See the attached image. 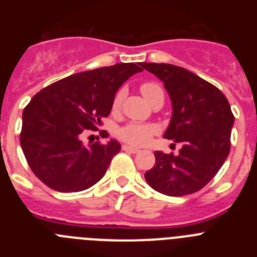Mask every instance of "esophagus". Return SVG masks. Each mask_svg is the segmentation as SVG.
Returning <instances> with one entry per match:
<instances>
[{
	"label": "esophagus",
	"instance_id": "obj_1",
	"mask_svg": "<svg viewBox=\"0 0 257 257\" xmlns=\"http://www.w3.org/2000/svg\"><path fill=\"white\" fill-rule=\"evenodd\" d=\"M122 149H123L124 152H128V153H134V154L139 153L140 152L138 148H134V147H130V145H123V147H122Z\"/></svg>",
	"mask_w": 257,
	"mask_h": 257
}]
</instances>
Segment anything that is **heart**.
<instances>
[{
  "instance_id": "obj_1",
  "label": "heart",
  "mask_w": 257,
  "mask_h": 257,
  "mask_svg": "<svg viewBox=\"0 0 257 257\" xmlns=\"http://www.w3.org/2000/svg\"><path fill=\"white\" fill-rule=\"evenodd\" d=\"M140 91H142L143 96L147 99V100H151L152 97L156 94H160L162 92L161 87L156 83H143L142 87H140ZM122 97H123V91H118L114 96V100H113V108L117 109L119 106L122 101ZM157 133V127L154 124H147V123H128L126 126H123L121 130L118 131V135L122 140H124L128 144L133 145H145L151 142L152 136Z\"/></svg>"
}]
</instances>
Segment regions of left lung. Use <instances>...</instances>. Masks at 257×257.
I'll list each match as a JSON object with an SVG mask.
<instances>
[{"mask_svg":"<svg viewBox=\"0 0 257 257\" xmlns=\"http://www.w3.org/2000/svg\"><path fill=\"white\" fill-rule=\"evenodd\" d=\"M169 92L172 115L166 139L180 143L178 154L156 152L145 180L157 192L183 197L210 183L230 151L234 123L229 101L219 88L188 69L172 64L143 63Z\"/></svg>","mask_w":257,"mask_h":257,"instance_id":"left-lung-1","label":"left lung"}]
</instances>
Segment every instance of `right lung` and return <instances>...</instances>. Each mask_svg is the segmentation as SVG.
<instances>
[{
  "label": "right lung",
  "instance_id": "right-lung-1",
  "mask_svg": "<svg viewBox=\"0 0 257 257\" xmlns=\"http://www.w3.org/2000/svg\"><path fill=\"white\" fill-rule=\"evenodd\" d=\"M142 64L119 63L72 74L32 97L23 110L20 145L42 183L58 192H81L103 178L121 145L113 139L85 145L81 136L108 117L117 90L142 72Z\"/></svg>",
  "mask_w": 257,
  "mask_h": 257
}]
</instances>
